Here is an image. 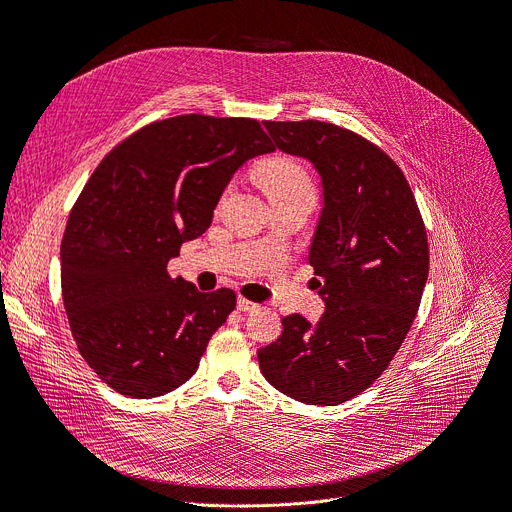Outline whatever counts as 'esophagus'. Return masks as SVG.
Returning a JSON list of instances; mask_svg holds the SVG:
<instances>
[{"label": "esophagus", "instance_id": "34e87169", "mask_svg": "<svg viewBox=\"0 0 512 512\" xmlns=\"http://www.w3.org/2000/svg\"><path fill=\"white\" fill-rule=\"evenodd\" d=\"M238 309H240V311H247V314H253V311L259 309V305L253 303V301H249V299L240 297V299H238Z\"/></svg>", "mask_w": 512, "mask_h": 512}]
</instances>
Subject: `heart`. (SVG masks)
Listing matches in <instances>:
<instances>
[{"instance_id": "1", "label": "heart", "mask_w": 512, "mask_h": 512, "mask_svg": "<svg viewBox=\"0 0 512 512\" xmlns=\"http://www.w3.org/2000/svg\"><path fill=\"white\" fill-rule=\"evenodd\" d=\"M255 177L270 196V201L282 203L297 196H314V182L301 163L291 157H270L255 167Z\"/></svg>"}]
</instances>
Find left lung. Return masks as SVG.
<instances>
[{
    "label": "left lung",
    "instance_id": "1",
    "mask_svg": "<svg viewBox=\"0 0 512 512\" xmlns=\"http://www.w3.org/2000/svg\"><path fill=\"white\" fill-rule=\"evenodd\" d=\"M276 148L307 159L324 207L311 240L324 316L282 318L257 351L272 387L297 402L337 406L368 389L402 347L429 276L427 230L406 175L349 129L322 121H263Z\"/></svg>",
    "mask_w": 512,
    "mask_h": 512
}]
</instances>
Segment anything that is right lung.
<instances>
[{"label":"right lung","mask_w":512,"mask_h":512,"mask_svg":"<svg viewBox=\"0 0 512 512\" xmlns=\"http://www.w3.org/2000/svg\"><path fill=\"white\" fill-rule=\"evenodd\" d=\"M268 152L255 119L182 115L142 127L92 173L64 230L60 280L73 339L108 387L150 399L196 372L236 295L198 293L167 263L211 226L236 169Z\"/></svg>","instance_id":"obj_1"}]
</instances>
